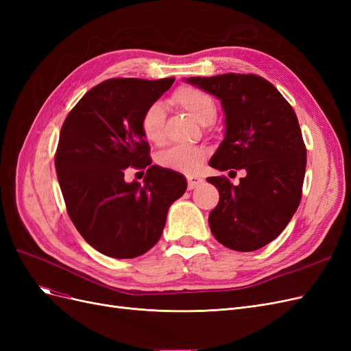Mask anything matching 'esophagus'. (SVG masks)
Returning a JSON list of instances; mask_svg holds the SVG:
<instances>
[{"label":"esophagus","instance_id":"obj_1","mask_svg":"<svg viewBox=\"0 0 351 351\" xmlns=\"http://www.w3.org/2000/svg\"><path fill=\"white\" fill-rule=\"evenodd\" d=\"M202 183H204V178H202L200 176H189L187 177V187H189V190H193L195 187H197Z\"/></svg>","mask_w":351,"mask_h":351}]
</instances>
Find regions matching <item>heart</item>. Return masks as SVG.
<instances>
[{"instance_id":"1","label":"heart","mask_w":351,"mask_h":351,"mask_svg":"<svg viewBox=\"0 0 351 351\" xmlns=\"http://www.w3.org/2000/svg\"><path fill=\"white\" fill-rule=\"evenodd\" d=\"M169 102L177 105L182 110L202 124H210L217 117V102L205 90L196 86L177 88ZM165 112L159 104H151L145 108L141 117V130L145 139L152 145H162L165 142ZM206 158V151L200 146H173L158 155L156 161L162 168L173 169L177 173L193 174Z\"/></svg>"}]
</instances>
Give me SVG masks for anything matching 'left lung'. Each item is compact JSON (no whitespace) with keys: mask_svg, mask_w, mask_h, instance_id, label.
I'll use <instances>...</instances> for the list:
<instances>
[{"mask_svg":"<svg viewBox=\"0 0 351 351\" xmlns=\"http://www.w3.org/2000/svg\"><path fill=\"white\" fill-rule=\"evenodd\" d=\"M187 82L218 97L226 111V139L209 165L247 173L237 186L226 176L206 178L219 192L209 214L212 234L231 250H258L281 234L302 200L306 145L299 120L278 89L258 74Z\"/></svg>","mask_w":351,"mask_h":351,"instance_id":"obj_1","label":"left lung"}]
</instances>
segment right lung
Here are the masks:
<instances>
[{"label": "right lung", "instance_id": "obj_1", "mask_svg": "<svg viewBox=\"0 0 351 351\" xmlns=\"http://www.w3.org/2000/svg\"><path fill=\"white\" fill-rule=\"evenodd\" d=\"M173 83L174 77L104 80L62 123L56 169L67 214L82 237L110 258L132 259L152 249L169 205L187 189L182 174L151 165L141 130L145 108ZM129 166L147 169L142 186L123 182Z\"/></svg>", "mask_w": 351, "mask_h": 351}]
</instances>
